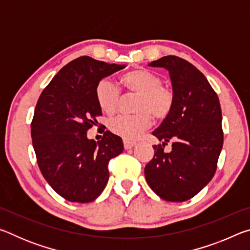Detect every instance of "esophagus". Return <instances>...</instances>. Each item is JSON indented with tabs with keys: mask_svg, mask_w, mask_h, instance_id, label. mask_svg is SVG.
Instances as JSON below:
<instances>
[{
	"mask_svg": "<svg viewBox=\"0 0 250 250\" xmlns=\"http://www.w3.org/2000/svg\"><path fill=\"white\" fill-rule=\"evenodd\" d=\"M135 145H137V142H134V141L126 140V139H125V140H124V146H125V150L131 149V147H133Z\"/></svg>",
	"mask_w": 250,
	"mask_h": 250,
	"instance_id": "34e87169",
	"label": "esophagus"
}]
</instances>
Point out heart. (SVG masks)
I'll use <instances>...</instances> for the list:
<instances>
[{
	"mask_svg": "<svg viewBox=\"0 0 250 250\" xmlns=\"http://www.w3.org/2000/svg\"><path fill=\"white\" fill-rule=\"evenodd\" d=\"M121 83L131 94L139 96L135 103L134 116H120L110 121L109 128L125 139H137L143 131L150 128L152 116L162 120L170 115L174 103L172 91L162 84L158 75L142 68L131 70L122 76ZM96 98L99 107L108 115L117 111L120 91L117 84L109 78L97 83Z\"/></svg>",
	"mask_w": 250,
	"mask_h": 250,
	"instance_id": "obj_1",
	"label": "heart"
}]
</instances>
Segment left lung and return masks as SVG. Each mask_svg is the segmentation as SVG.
Wrapping results in <instances>:
<instances>
[{
  "mask_svg": "<svg viewBox=\"0 0 250 250\" xmlns=\"http://www.w3.org/2000/svg\"><path fill=\"white\" fill-rule=\"evenodd\" d=\"M170 75L174 103L170 115L152 134L162 142L145 167L146 180L167 202H185L213 179L223 147L222 110L216 92L196 67L176 56L149 64ZM172 142V150L163 146Z\"/></svg>",
  "mask_w": 250,
  "mask_h": 250,
  "instance_id": "8db88e82",
  "label": "left lung"
}]
</instances>
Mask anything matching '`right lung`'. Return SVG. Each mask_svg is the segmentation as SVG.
<instances>
[{
	"mask_svg": "<svg viewBox=\"0 0 250 250\" xmlns=\"http://www.w3.org/2000/svg\"><path fill=\"white\" fill-rule=\"evenodd\" d=\"M125 67L79 57L58 71L37 101L31 125L37 163L47 183L67 201H95L108 183L109 161L124 151L122 139L110 131L97 142L88 139L87 131L103 115L97 83Z\"/></svg>",
	"mask_w": 250,
	"mask_h": 250,
	"instance_id": "obj_1",
	"label": "right lung"
}]
</instances>
